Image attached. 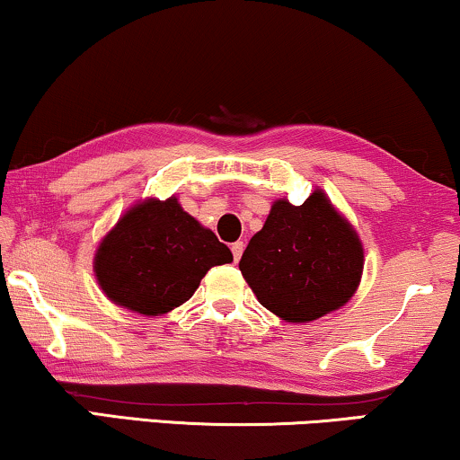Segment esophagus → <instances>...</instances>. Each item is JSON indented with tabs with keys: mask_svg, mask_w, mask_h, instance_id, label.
I'll return each instance as SVG.
<instances>
[{
	"mask_svg": "<svg viewBox=\"0 0 460 460\" xmlns=\"http://www.w3.org/2000/svg\"><path fill=\"white\" fill-rule=\"evenodd\" d=\"M232 255H234V261H238L241 260V255H243V249H244V243L243 241H236V243H232Z\"/></svg>",
	"mask_w": 460,
	"mask_h": 460,
	"instance_id": "1",
	"label": "esophagus"
}]
</instances>
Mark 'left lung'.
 <instances>
[{"instance_id": "1", "label": "left lung", "mask_w": 460, "mask_h": 460, "mask_svg": "<svg viewBox=\"0 0 460 460\" xmlns=\"http://www.w3.org/2000/svg\"><path fill=\"white\" fill-rule=\"evenodd\" d=\"M238 268L261 306L291 323H306L355 294L363 249L347 219L323 192H314L300 207L274 202Z\"/></svg>"}]
</instances>
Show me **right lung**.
Instances as JSON below:
<instances>
[{
	"instance_id": "right-lung-1",
	"label": "right lung",
	"mask_w": 460,
	"mask_h": 460,
	"mask_svg": "<svg viewBox=\"0 0 460 460\" xmlns=\"http://www.w3.org/2000/svg\"><path fill=\"white\" fill-rule=\"evenodd\" d=\"M230 249L188 216L175 196L137 205L99 244L94 272L111 302L141 314H164L192 297Z\"/></svg>"
}]
</instances>
